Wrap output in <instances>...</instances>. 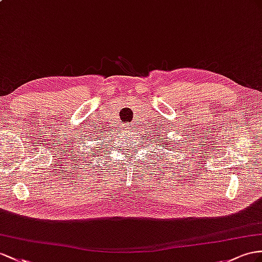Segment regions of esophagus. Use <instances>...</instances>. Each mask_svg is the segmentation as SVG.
Returning <instances> with one entry per match:
<instances>
[{
  "label": "esophagus",
  "mask_w": 262,
  "mask_h": 262,
  "mask_svg": "<svg viewBox=\"0 0 262 262\" xmlns=\"http://www.w3.org/2000/svg\"><path fill=\"white\" fill-rule=\"evenodd\" d=\"M127 127H133V126H132V124H129V125H127Z\"/></svg>",
  "instance_id": "esophagus-1"
}]
</instances>
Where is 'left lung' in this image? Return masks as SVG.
Masks as SVG:
<instances>
[{"instance_id": "8db88e82", "label": "left lung", "mask_w": 262, "mask_h": 262, "mask_svg": "<svg viewBox=\"0 0 262 262\" xmlns=\"http://www.w3.org/2000/svg\"><path fill=\"white\" fill-rule=\"evenodd\" d=\"M162 136H165V135H162ZM152 137H154V139L156 138L155 136H152ZM151 143L156 145V148H157V146H158V145H162L163 149H164V148H168V147H171V144L173 143V140H171V139H168V140H167V138L165 137V138H163L162 142H160V144H158L157 140H154V142H151Z\"/></svg>"}]
</instances>
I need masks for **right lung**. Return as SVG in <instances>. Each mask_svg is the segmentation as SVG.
<instances>
[{"instance_id":"right-lung-1","label":"right lung","mask_w":262,"mask_h":262,"mask_svg":"<svg viewBox=\"0 0 262 262\" xmlns=\"http://www.w3.org/2000/svg\"><path fill=\"white\" fill-rule=\"evenodd\" d=\"M97 136H98L97 134H96L95 136H91V137H90V138H91V142H93V139H97ZM94 149H95V148H94ZM89 152H91V151H89ZM85 154H86V152H85ZM93 154H95V152H93Z\"/></svg>"}]
</instances>
